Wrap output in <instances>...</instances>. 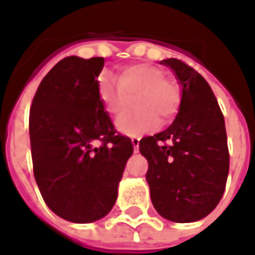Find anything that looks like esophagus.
I'll use <instances>...</instances> for the list:
<instances>
[{
    "mask_svg": "<svg viewBox=\"0 0 255 255\" xmlns=\"http://www.w3.org/2000/svg\"><path fill=\"white\" fill-rule=\"evenodd\" d=\"M139 142H140V139H139V137H136V136H133L132 144H133V147H134V152H137V149H139Z\"/></svg>",
    "mask_w": 255,
    "mask_h": 255,
    "instance_id": "obj_1",
    "label": "esophagus"
}]
</instances>
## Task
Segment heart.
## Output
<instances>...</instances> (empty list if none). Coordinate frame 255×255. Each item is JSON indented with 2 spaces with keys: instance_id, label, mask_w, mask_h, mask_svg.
Returning <instances> with one entry per match:
<instances>
[{
  "instance_id": "b5f03b06",
  "label": "heart",
  "mask_w": 255,
  "mask_h": 255,
  "mask_svg": "<svg viewBox=\"0 0 255 255\" xmlns=\"http://www.w3.org/2000/svg\"><path fill=\"white\" fill-rule=\"evenodd\" d=\"M98 93L105 111L119 118L134 99L136 111L125 115L118 122L126 134H142L157 125L166 123L180 109L181 88L157 65L137 62L123 66L118 81L105 74L99 78Z\"/></svg>"
}]
</instances>
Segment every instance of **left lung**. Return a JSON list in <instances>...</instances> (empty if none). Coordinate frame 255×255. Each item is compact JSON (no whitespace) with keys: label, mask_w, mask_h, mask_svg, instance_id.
Here are the masks:
<instances>
[{"label":"left lung","mask_w":255,"mask_h":255,"mask_svg":"<svg viewBox=\"0 0 255 255\" xmlns=\"http://www.w3.org/2000/svg\"><path fill=\"white\" fill-rule=\"evenodd\" d=\"M181 86L179 113L160 133L146 136L139 150L147 159L146 180L157 213L174 223L206 217L219 204L230 166L224 116L210 85L180 59L162 61Z\"/></svg>","instance_id":"obj_1"}]
</instances>
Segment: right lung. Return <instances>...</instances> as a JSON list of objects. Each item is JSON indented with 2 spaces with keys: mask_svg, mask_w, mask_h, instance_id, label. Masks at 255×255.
Segmentation results:
<instances>
[{
  "mask_svg": "<svg viewBox=\"0 0 255 255\" xmlns=\"http://www.w3.org/2000/svg\"><path fill=\"white\" fill-rule=\"evenodd\" d=\"M105 59L68 56L45 75L29 109L34 176L56 216L92 223L112 210L133 144L98 93Z\"/></svg>",
  "mask_w": 255,
  "mask_h": 255,
  "instance_id": "obj_1",
  "label": "right lung"
}]
</instances>
